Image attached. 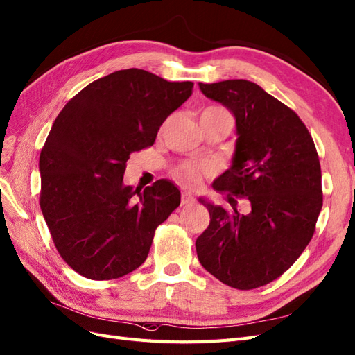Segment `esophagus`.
I'll return each mask as SVG.
<instances>
[{"label": "esophagus", "instance_id": "obj_1", "mask_svg": "<svg viewBox=\"0 0 355 355\" xmlns=\"http://www.w3.org/2000/svg\"><path fill=\"white\" fill-rule=\"evenodd\" d=\"M191 204H196V198L189 192H184L182 194V206H191Z\"/></svg>", "mask_w": 355, "mask_h": 355}]
</instances>
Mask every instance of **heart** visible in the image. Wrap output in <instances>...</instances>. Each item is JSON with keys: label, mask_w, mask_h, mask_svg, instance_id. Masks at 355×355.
Segmentation results:
<instances>
[{"label": "heart", "mask_w": 355, "mask_h": 355, "mask_svg": "<svg viewBox=\"0 0 355 355\" xmlns=\"http://www.w3.org/2000/svg\"><path fill=\"white\" fill-rule=\"evenodd\" d=\"M213 112H227V111L220 108V106H210V108H207L201 115H207ZM206 173H207V168L194 166V164H184L176 170L178 179L189 187H197Z\"/></svg>", "instance_id": "heart-1"}]
</instances>
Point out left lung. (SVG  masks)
I'll return each mask as SVG.
<instances>
[{
	"label": "left lung",
	"mask_w": 355,
	"mask_h": 355,
	"mask_svg": "<svg viewBox=\"0 0 355 355\" xmlns=\"http://www.w3.org/2000/svg\"><path fill=\"white\" fill-rule=\"evenodd\" d=\"M200 90L232 112L239 136L232 164L213 188L245 198L250 209L230 211L200 198L210 225L196 241L198 261L234 288L261 287L284 274L313 239L323 207L317 149L297 114L257 84L200 83Z\"/></svg>",
	"instance_id": "1"
}]
</instances>
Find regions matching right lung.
<instances>
[{
    "instance_id": "add662e5",
    "label": "right lung",
    "mask_w": 355,
    "mask_h": 355,
    "mask_svg": "<svg viewBox=\"0 0 355 355\" xmlns=\"http://www.w3.org/2000/svg\"><path fill=\"white\" fill-rule=\"evenodd\" d=\"M192 87L137 68L116 71L75 94L53 123L40 155V206L62 259L80 275L112 280L135 271L158 225L179 207L173 182L137 192L123 176L130 154L155 142Z\"/></svg>"
}]
</instances>
